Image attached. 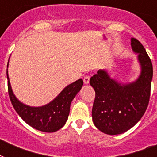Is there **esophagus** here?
<instances>
[{
	"instance_id": "1",
	"label": "esophagus",
	"mask_w": 157,
	"mask_h": 157,
	"mask_svg": "<svg viewBox=\"0 0 157 157\" xmlns=\"http://www.w3.org/2000/svg\"><path fill=\"white\" fill-rule=\"evenodd\" d=\"M83 81H84V84H86V85L89 84V82H90V76H85V77L83 78Z\"/></svg>"
}]
</instances>
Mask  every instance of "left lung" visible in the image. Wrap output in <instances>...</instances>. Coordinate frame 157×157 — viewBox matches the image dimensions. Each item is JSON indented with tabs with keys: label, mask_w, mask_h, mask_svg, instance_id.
<instances>
[{
	"label": "left lung",
	"mask_w": 157,
	"mask_h": 157,
	"mask_svg": "<svg viewBox=\"0 0 157 157\" xmlns=\"http://www.w3.org/2000/svg\"><path fill=\"white\" fill-rule=\"evenodd\" d=\"M132 49L139 53L141 74L133 83L121 85L99 70L90 80L95 91L92 109L94 124L104 134L115 135L129 130L141 119L148 106L153 69L145 48L131 38Z\"/></svg>",
	"instance_id": "left-lung-1"
}]
</instances>
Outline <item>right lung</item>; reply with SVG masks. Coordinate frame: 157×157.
I'll use <instances>...</instances> for the list:
<instances>
[{"label":"right lung","mask_w":157,"mask_h":157,"mask_svg":"<svg viewBox=\"0 0 157 157\" xmlns=\"http://www.w3.org/2000/svg\"><path fill=\"white\" fill-rule=\"evenodd\" d=\"M6 75L8 79L10 99L17 113L30 126L46 133L57 131L65 124L68 118L71 101L83 86V80L79 79L78 81L64 88L58 97L49 104L42 107H33L20 103L16 98L11 89L7 71Z\"/></svg>","instance_id":"add662e5"}]
</instances>
